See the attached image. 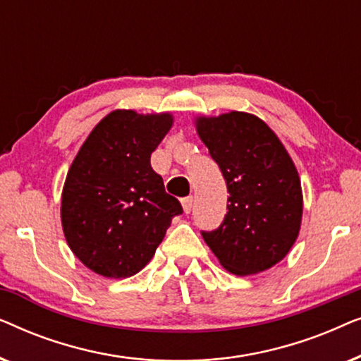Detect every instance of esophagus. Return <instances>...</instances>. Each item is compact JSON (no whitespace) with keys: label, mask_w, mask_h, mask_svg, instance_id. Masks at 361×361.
Masks as SVG:
<instances>
[{"label":"esophagus","mask_w":361,"mask_h":361,"mask_svg":"<svg viewBox=\"0 0 361 361\" xmlns=\"http://www.w3.org/2000/svg\"><path fill=\"white\" fill-rule=\"evenodd\" d=\"M180 202H182V209H184L185 214H189V212L192 210V205H194V197L192 195L184 197Z\"/></svg>","instance_id":"1"}]
</instances>
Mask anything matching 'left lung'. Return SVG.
Masks as SVG:
<instances>
[{
	"instance_id": "1",
	"label": "left lung",
	"mask_w": 361,
	"mask_h": 361,
	"mask_svg": "<svg viewBox=\"0 0 361 361\" xmlns=\"http://www.w3.org/2000/svg\"><path fill=\"white\" fill-rule=\"evenodd\" d=\"M195 128L230 194L224 224L202 231L205 243L231 274L273 268L293 248L302 220V189L289 152L251 113L197 116Z\"/></svg>"
}]
</instances>
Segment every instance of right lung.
I'll return each instance as SVG.
<instances>
[{
	"label": "right lung",
	"instance_id": "1",
	"mask_svg": "<svg viewBox=\"0 0 361 361\" xmlns=\"http://www.w3.org/2000/svg\"><path fill=\"white\" fill-rule=\"evenodd\" d=\"M171 113L115 110L87 136L62 189L61 220L72 253L103 278L140 273L182 214L151 167Z\"/></svg>",
	"mask_w": 361,
	"mask_h": 361
}]
</instances>
